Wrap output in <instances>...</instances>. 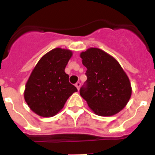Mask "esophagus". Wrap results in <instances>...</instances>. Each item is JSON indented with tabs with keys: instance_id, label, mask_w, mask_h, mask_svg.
I'll return each instance as SVG.
<instances>
[{
	"instance_id": "34e87169",
	"label": "esophagus",
	"mask_w": 155,
	"mask_h": 155,
	"mask_svg": "<svg viewBox=\"0 0 155 155\" xmlns=\"http://www.w3.org/2000/svg\"><path fill=\"white\" fill-rule=\"evenodd\" d=\"M75 86H76V87L78 88V90H79V88H80V87H81L80 82H77L76 84H75Z\"/></svg>"
}]
</instances>
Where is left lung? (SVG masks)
<instances>
[{"label":"left lung","instance_id":"8db88e82","mask_svg":"<svg viewBox=\"0 0 155 155\" xmlns=\"http://www.w3.org/2000/svg\"><path fill=\"white\" fill-rule=\"evenodd\" d=\"M80 57L87 68V81L81 87V96L98 116L118 113L127 105L132 93L125 71L114 57L98 48H89Z\"/></svg>","mask_w":155,"mask_h":155}]
</instances>
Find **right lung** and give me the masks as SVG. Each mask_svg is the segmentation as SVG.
<instances>
[{
    "label": "right lung",
    "instance_id": "1",
    "mask_svg": "<svg viewBox=\"0 0 155 155\" xmlns=\"http://www.w3.org/2000/svg\"><path fill=\"white\" fill-rule=\"evenodd\" d=\"M71 57V50L56 48L46 53L35 65L25 85L24 98L37 115L55 116L71 94L78 91L64 71Z\"/></svg>",
    "mask_w": 155,
    "mask_h": 155
}]
</instances>
